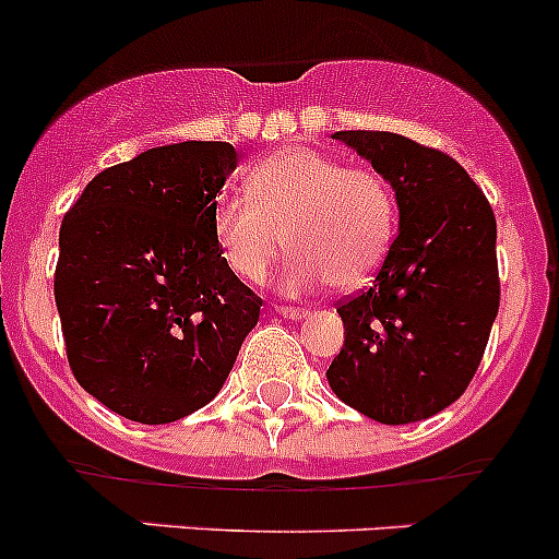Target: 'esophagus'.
Here are the masks:
<instances>
[{
	"label": "esophagus",
	"mask_w": 559,
	"mask_h": 559,
	"mask_svg": "<svg viewBox=\"0 0 559 559\" xmlns=\"http://www.w3.org/2000/svg\"><path fill=\"white\" fill-rule=\"evenodd\" d=\"M277 309V314H282V318L287 320H301L304 314H307V309H298V307H274Z\"/></svg>",
	"instance_id": "obj_1"
}]
</instances>
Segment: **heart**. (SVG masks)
Returning <instances> with one entry per match:
<instances>
[{"instance_id": "obj_1", "label": "heart", "mask_w": 559, "mask_h": 559, "mask_svg": "<svg viewBox=\"0 0 559 559\" xmlns=\"http://www.w3.org/2000/svg\"><path fill=\"white\" fill-rule=\"evenodd\" d=\"M399 223L388 177L347 166L336 155L290 145L247 171V195H221L212 234L223 261L245 282H261L290 241L282 274L290 296L331 282L338 290L366 285L382 266Z\"/></svg>"}]
</instances>
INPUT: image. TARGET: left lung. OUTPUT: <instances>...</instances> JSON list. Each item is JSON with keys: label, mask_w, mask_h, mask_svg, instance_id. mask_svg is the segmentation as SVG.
I'll return each mask as SVG.
<instances>
[{"label": "left lung", "mask_w": 559, "mask_h": 559, "mask_svg": "<svg viewBox=\"0 0 559 559\" xmlns=\"http://www.w3.org/2000/svg\"><path fill=\"white\" fill-rule=\"evenodd\" d=\"M333 140L388 177L401 221L373 285L336 307L344 347L328 384L377 423L428 419L465 393L498 318L492 206L457 160L408 136Z\"/></svg>", "instance_id": "1"}]
</instances>
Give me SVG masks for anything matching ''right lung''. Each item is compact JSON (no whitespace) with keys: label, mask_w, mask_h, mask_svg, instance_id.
Wrapping results in <instances>:
<instances>
[{"label":"right lung","mask_w":559,"mask_h":559,"mask_svg":"<svg viewBox=\"0 0 559 559\" xmlns=\"http://www.w3.org/2000/svg\"><path fill=\"white\" fill-rule=\"evenodd\" d=\"M237 158L228 142L151 147L64 215L53 293L69 368L120 417L164 425L206 406L255 328L263 301L212 234Z\"/></svg>","instance_id":"1"}]
</instances>
